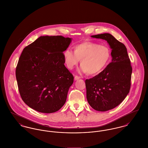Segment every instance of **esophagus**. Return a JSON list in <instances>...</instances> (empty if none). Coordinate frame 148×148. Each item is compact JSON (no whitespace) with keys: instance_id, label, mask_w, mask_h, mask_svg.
Returning a JSON list of instances; mask_svg holds the SVG:
<instances>
[{"instance_id":"34e87169","label":"esophagus","mask_w":148,"mask_h":148,"mask_svg":"<svg viewBox=\"0 0 148 148\" xmlns=\"http://www.w3.org/2000/svg\"><path fill=\"white\" fill-rule=\"evenodd\" d=\"M81 77H79V76H75V80H77V79H80Z\"/></svg>"}]
</instances>
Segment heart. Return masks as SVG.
Instances as JSON below:
<instances>
[{
  "label": "heart",
  "mask_w": 148,
  "mask_h": 148,
  "mask_svg": "<svg viewBox=\"0 0 148 148\" xmlns=\"http://www.w3.org/2000/svg\"><path fill=\"white\" fill-rule=\"evenodd\" d=\"M110 56L108 47L91 41L76 45L74 51L67 49L63 52L64 62L69 69H73L81 60L80 71L90 75H97L104 69Z\"/></svg>",
  "instance_id": "b5f03b06"
}]
</instances>
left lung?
<instances>
[{
	"mask_svg": "<svg viewBox=\"0 0 148 148\" xmlns=\"http://www.w3.org/2000/svg\"><path fill=\"white\" fill-rule=\"evenodd\" d=\"M91 37L107 41L112 49V62L98 75L85 80L90 106L96 110L104 112L118 106L127 95L132 69L123 43L108 33Z\"/></svg>",
	"mask_w": 148,
	"mask_h": 148,
	"instance_id": "1",
	"label": "left lung"
}]
</instances>
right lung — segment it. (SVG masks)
<instances>
[{
	"mask_svg": "<svg viewBox=\"0 0 148 148\" xmlns=\"http://www.w3.org/2000/svg\"><path fill=\"white\" fill-rule=\"evenodd\" d=\"M71 42L62 36H40L23 50L16 76L21 97L30 108L51 113L66 103L73 76L64 64L63 52Z\"/></svg>",
	"mask_w": 148,
	"mask_h": 148,
	"instance_id": "add662e5",
	"label": "right lung"
}]
</instances>
